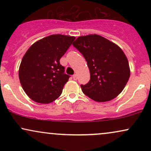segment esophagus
<instances>
[{
    "mask_svg": "<svg viewBox=\"0 0 151 151\" xmlns=\"http://www.w3.org/2000/svg\"><path fill=\"white\" fill-rule=\"evenodd\" d=\"M73 79H74V80H77V74H74V75H73Z\"/></svg>",
    "mask_w": 151,
    "mask_h": 151,
    "instance_id": "obj_1",
    "label": "esophagus"
}]
</instances>
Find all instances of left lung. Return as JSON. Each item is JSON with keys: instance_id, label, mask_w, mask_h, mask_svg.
Segmentation results:
<instances>
[{"instance_id": "8db88e82", "label": "left lung", "mask_w": 151, "mask_h": 151, "mask_svg": "<svg viewBox=\"0 0 151 151\" xmlns=\"http://www.w3.org/2000/svg\"><path fill=\"white\" fill-rule=\"evenodd\" d=\"M72 45L82 54L89 69V81L81 85L83 93L97 102L116 97L124 89L131 74L123 50L96 34L80 36Z\"/></svg>"}]
</instances>
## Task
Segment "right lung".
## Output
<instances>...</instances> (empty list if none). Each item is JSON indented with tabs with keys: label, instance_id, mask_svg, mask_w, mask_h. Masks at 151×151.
Instances as JSON below:
<instances>
[{
	"label": "right lung",
	"instance_id": "add662e5",
	"mask_svg": "<svg viewBox=\"0 0 151 151\" xmlns=\"http://www.w3.org/2000/svg\"><path fill=\"white\" fill-rule=\"evenodd\" d=\"M74 36L52 35L32 44L22 59L19 79L26 94L34 101L50 104L61 95L70 76L65 74L60 58Z\"/></svg>",
	"mask_w": 151,
	"mask_h": 151
}]
</instances>
